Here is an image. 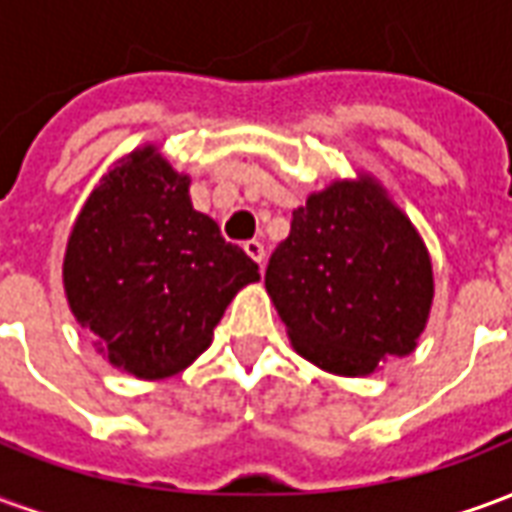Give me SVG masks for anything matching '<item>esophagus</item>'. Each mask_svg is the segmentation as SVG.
I'll return each mask as SVG.
<instances>
[{
  "label": "esophagus",
  "mask_w": 512,
  "mask_h": 512,
  "mask_svg": "<svg viewBox=\"0 0 512 512\" xmlns=\"http://www.w3.org/2000/svg\"><path fill=\"white\" fill-rule=\"evenodd\" d=\"M244 252L249 257H252V260H255L257 266H263V257H266V249H263V244H260V241H246Z\"/></svg>",
  "instance_id": "obj_1"
}]
</instances>
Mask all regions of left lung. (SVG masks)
<instances>
[{
    "instance_id": "8db88e82",
    "label": "left lung",
    "mask_w": 512,
    "mask_h": 512,
    "mask_svg": "<svg viewBox=\"0 0 512 512\" xmlns=\"http://www.w3.org/2000/svg\"><path fill=\"white\" fill-rule=\"evenodd\" d=\"M299 356L332 376H373L417 348L433 307L422 235L370 172L337 178L293 211L266 268Z\"/></svg>"
}]
</instances>
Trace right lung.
Here are the masks:
<instances>
[{
  "label": "right lung",
  "mask_w": 512,
  "mask_h": 512,
  "mask_svg": "<svg viewBox=\"0 0 512 512\" xmlns=\"http://www.w3.org/2000/svg\"><path fill=\"white\" fill-rule=\"evenodd\" d=\"M191 178L153 142L117 158L65 244L62 288L98 354L142 381L178 376L211 345L235 293L260 279L194 211Z\"/></svg>",
  "instance_id": "add662e5"
}]
</instances>
